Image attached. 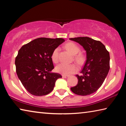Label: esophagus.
<instances>
[{"mask_svg":"<svg viewBox=\"0 0 126 126\" xmlns=\"http://www.w3.org/2000/svg\"><path fill=\"white\" fill-rule=\"evenodd\" d=\"M68 76H67V75H62V77L63 78H67L68 77Z\"/></svg>","mask_w":126,"mask_h":126,"instance_id":"1","label":"esophagus"}]
</instances>
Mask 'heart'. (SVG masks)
Wrapping results in <instances>:
<instances>
[{
  "label": "heart",
  "mask_w": 126,
  "mask_h": 126,
  "mask_svg": "<svg viewBox=\"0 0 126 126\" xmlns=\"http://www.w3.org/2000/svg\"><path fill=\"white\" fill-rule=\"evenodd\" d=\"M65 48L69 51L72 54L75 55V59L78 63H82L83 62V57L80 54H78L80 52V48L76 44L72 42L68 43L65 46ZM59 48L57 47L53 50L51 55L52 61L54 63H57L59 61ZM55 69L57 72L63 75H70L73 74L77 71L78 68L74 64H66L64 63H60L55 67Z\"/></svg>",
  "instance_id": "1"
}]
</instances>
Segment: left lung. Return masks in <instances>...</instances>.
Listing matches in <instances>:
<instances>
[{
  "label": "left lung",
  "mask_w": 126,
  "mask_h": 126,
  "mask_svg": "<svg viewBox=\"0 0 126 126\" xmlns=\"http://www.w3.org/2000/svg\"><path fill=\"white\" fill-rule=\"evenodd\" d=\"M77 42L86 51L87 60L81 75H76L78 81L71 88L74 93L87 95L96 92L103 84L110 70V53L100 41L83 37L70 38Z\"/></svg>",
  "instance_id": "1"
}]
</instances>
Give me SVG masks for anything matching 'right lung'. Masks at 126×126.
<instances>
[{"instance_id": "right-lung-1", "label": "right lung", "mask_w": 126, "mask_h": 126, "mask_svg": "<svg viewBox=\"0 0 126 126\" xmlns=\"http://www.w3.org/2000/svg\"><path fill=\"white\" fill-rule=\"evenodd\" d=\"M64 41L63 38H39L19 50L15 61L16 72L29 93L42 96L54 89L55 81L62 76L51 72L54 69L51 55L53 50Z\"/></svg>"}]
</instances>
